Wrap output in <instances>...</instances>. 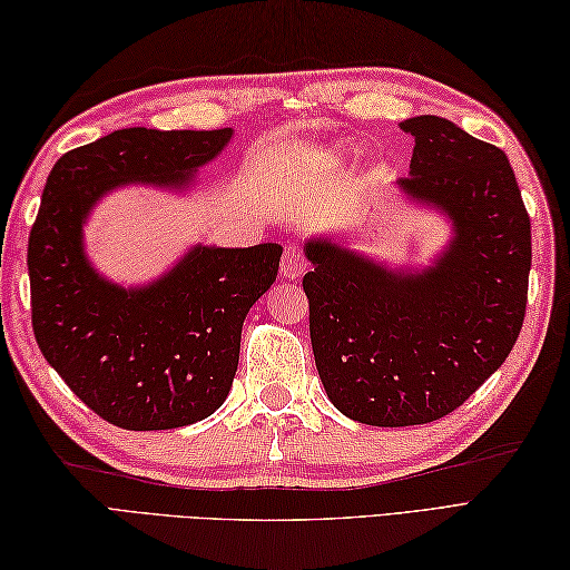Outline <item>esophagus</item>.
Returning <instances> with one entry per match:
<instances>
[{
	"label": "esophagus",
	"mask_w": 570,
	"mask_h": 570,
	"mask_svg": "<svg viewBox=\"0 0 570 570\" xmlns=\"http://www.w3.org/2000/svg\"><path fill=\"white\" fill-rule=\"evenodd\" d=\"M306 269H308L306 254L301 252L298 247L288 245L286 252H284V257H282V274H284L286 278H298Z\"/></svg>",
	"instance_id": "obj_1"
}]
</instances>
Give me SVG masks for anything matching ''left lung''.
I'll list each match as a JSON object with an SVG mask.
<instances>
[{
    "instance_id": "obj_1",
    "label": "left lung",
    "mask_w": 570,
    "mask_h": 570,
    "mask_svg": "<svg viewBox=\"0 0 570 570\" xmlns=\"http://www.w3.org/2000/svg\"><path fill=\"white\" fill-rule=\"evenodd\" d=\"M414 137L409 196L451 215L455 237L419 274L311 239L304 276L311 345L328 399L370 426L443 419L500 370L522 331L531 223L507 154L443 117Z\"/></svg>"
}]
</instances>
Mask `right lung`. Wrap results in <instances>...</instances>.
Here are the masks:
<instances>
[{
    "label": "right lung",
    "mask_w": 570,
    "mask_h": 570,
    "mask_svg": "<svg viewBox=\"0 0 570 570\" xmlns=\"http://www.w3.org/2000/svg\"><path fill=\"white\" fill-rule=\"evenodd\" d=\"M233 129H119L72 149L46 180L29 235L36 343L85 406L127 431L196 423L225 402L242 323L274 284L282 245L196 247L147 288L95 274L82 220L107 190L144 180L184 186Z\"/></svg>",
    "instance_id": "add662e5"
}]
</instances>
